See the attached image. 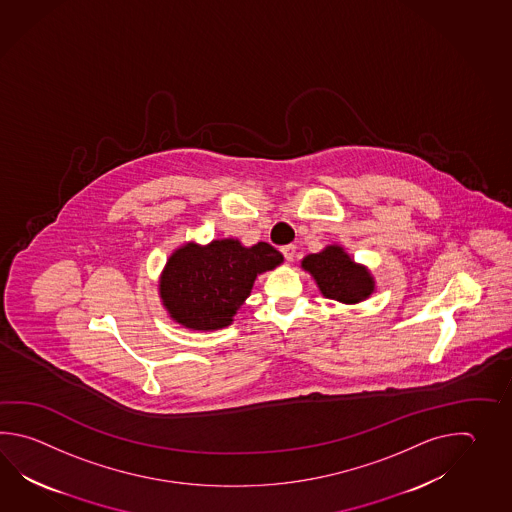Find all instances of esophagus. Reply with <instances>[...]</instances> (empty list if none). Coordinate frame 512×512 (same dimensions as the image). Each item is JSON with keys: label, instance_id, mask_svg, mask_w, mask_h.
<instances>
[{"label": "esophagus", "instance_id": "34e87169", "mask_svg": "<svg viewBox=\"0 0 512 512\" xmlns=\"http://www.w3.org/2000/svg\"><path fill=\"white\" fill-rule=\"evenodd\" d=\"M282 254L285 260L293 261L294 254H296V247H294V245H285V247H282Z\"/></svg>", "mask_w": 512, "mask_h": 512}]
</instances>
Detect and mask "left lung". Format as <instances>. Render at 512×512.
Instances as JSON below:
<instances>
[{"mask_svg": "<svg viewBox=\"0 0 512 512\" xmlns=\"http://www.w3.org/2000/svg\"><path fill=\"white\" fill-rule=\"evenodd\" d=\"M302 267L315 278L320 293L342 304H359L375 291L370 271L351 260L340 245L305 256Z\"/></svg>", "mask_w": 512, "mask_h": 512, "instance_id": "obj_1", "label": "left lung"}]
</instances>
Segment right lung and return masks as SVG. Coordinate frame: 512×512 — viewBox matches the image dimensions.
Here are the masks:
<instances>
[{
    "instance_id": "obj_1",
    "label": "right lung",
    "mask_w": 512,
    "mask_h": 512,
    "mask_svg": "<svg viewBox=\"0 0 512 512\" xmlns=\"http://www.w3.org/2000/svg\"><path fill=\"white\" fill-rule=\"evenodd\" d=\"M282 261V254L265 241L252 247L232 238L210 241L205 247L190 241L166 261L159 294L177 324L214 331L232 324L256 276Z\"/></svg>"
}]
</instances>
